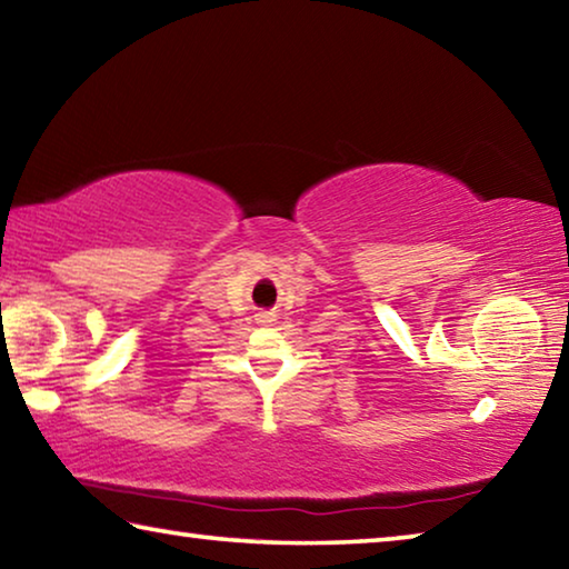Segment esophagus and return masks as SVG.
Instances as JSON below:
<instances>
[{"mask_svg":"<svg viewBox=\"0 0 569 569\" xmlns=\"http://www.w3.org/2000/svg\"><path fill=\"white\" fill-rule=\"evenodd\" d=\"M258 321H261L263 326H268V323L276 321V316L273 313H258Z\"/></svg>","mask_w":569,"mask_h":569,"instance_id":"obj_1","label":"esophagus"}]
</instances>
